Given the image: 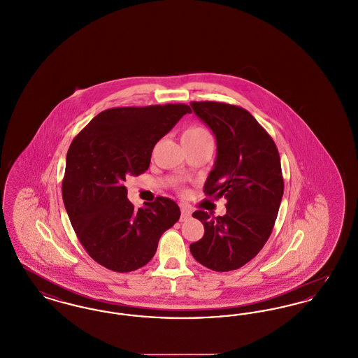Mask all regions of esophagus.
Returning <instances> with one entry per match:
<instances>
[{"label":"esophagus","instance_id":"1","mask_svg":"<svg viewBox=\"0 0 358 358\" xmlns=\"http://www.w3.org/2000/svg\"><path fill=\"white\" fill-rule=\"evenodd\" d=\"M192 216V210L187 206H181V222H187Z\"/></svg>","mask_w":358,"mask_h":358}]
</instances>
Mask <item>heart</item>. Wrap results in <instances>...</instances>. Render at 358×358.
Masks as SVG:
<instances>
[{"label":"heart","mask_w":358,"mask_h":358,"mask_svg":"<svg viewBox=\"0 0 358 358\" xmlns=\"http://www.w3.org/2000/svg\"><path fill=\"white\" fill-rule=\"evenodd\" d=\"M206 141H212V136L201 126H189L182 133V142L200 143Z\"/></svg>","instance_id":"b5f03b06"}]
</instances>
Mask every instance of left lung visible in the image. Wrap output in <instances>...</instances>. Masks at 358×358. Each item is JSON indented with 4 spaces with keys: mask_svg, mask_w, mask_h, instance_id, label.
Here are the masks:
<instances>
[{
    "mask_svg": "<svg viewBox=\"0 0 358 358\" xmlns=\"http://www.w3.org/2000/svg\"><path fill=\"white\" fill-rule=\"evenodd\" d=\"M194 114L213 131L217 157L205 181V196L227 199V213L196 210L204 236L189 245L205 267L225 273L243 267L264 247L273 232L285 181L271 136L243 107L192 102Z\"/></svg>",
    "mask_w": 358,
    "mask_h": 358,
    "instance_id": "8db88e82",
    "label": "left lung"
}]
</instances>
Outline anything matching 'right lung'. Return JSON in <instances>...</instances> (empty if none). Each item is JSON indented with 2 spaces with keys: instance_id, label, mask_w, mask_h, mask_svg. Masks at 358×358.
Returning <instances> with one entry per match:
<instances>
[{
  "instance_id": "1",
  "label": "right lung",
  "mask_w": 358,
  "mask_h": 358,
  "mask_svg": "<svg viewBox=\"0 0 358 358\" xmlns=\"http://www.w3.org/2000/svg\"><path fill=\"white\" fill-rule=\"evenodd\" d=\"M192 110L187 104L114 107L91 120L71 142L62 194L87 254L115 273L148 264L180 208L157 197L134 209L124 181L149 169L155 143Z\"/></svg>"
}]
</instances>
